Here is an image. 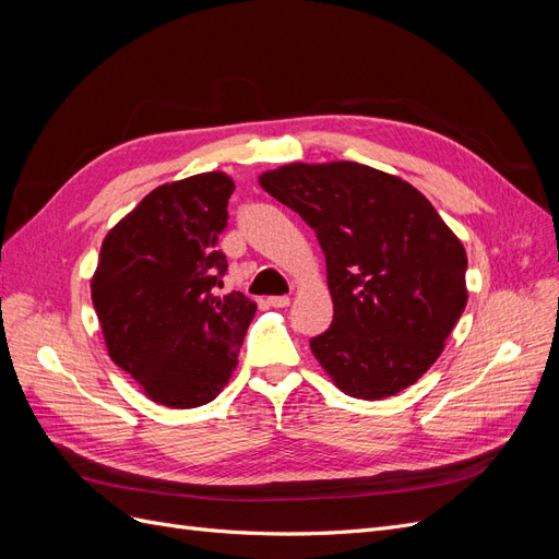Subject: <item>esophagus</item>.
Here are the masks:
<instances>
[{"label":"esophagus","instance_id":"esophagus-1","mask_svg":"<svg viewBox=\"0 0 559 559\" xmlns=\"http://www.w3.org/2000/svg\"><path fill=\"white\" fill-rule=\"evenodd\" d=\"M289 302H292L289 296H270L267 298V306H273V308H286Z\"/></svg>","mask_w":559,"mask_h":559}]
</instances>
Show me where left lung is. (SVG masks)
<instances>
[{
  "instance_id": "obj_1",
  "label": "left lung",
  "mask_w": 559,
  "mask_h": 559,
  "mask_svg": "<svg viewBox=\"0 0 559 559\" xmlns=\"http://www.w3.org/2000/svg\"><path fill=\"white\" fill-rule=\"evenodd\" d=\"M263 189L300 214L326 257L329 331L310 349L337 389L364 401L427 373L466 308V251L415 186L376 167L292 163Z\"/></svg>"
}]
</instances>
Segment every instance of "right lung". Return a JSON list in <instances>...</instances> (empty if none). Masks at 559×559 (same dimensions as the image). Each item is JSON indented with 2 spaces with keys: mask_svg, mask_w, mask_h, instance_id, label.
Here are the masks:
<instances>
[{
  "mask_svg": "<svg viewBox=\"0 0 559 559\" xmlns=\"http://www.w3.org/2000/svg\"><path fill=\"white\" fill-rule=\"evenodd\" d=\"M233 191L224 173L163 183L99 249L91 292L109 357L167 408L216 399L257 314L240 292L214 296L228 270L216 245Z\"/></svg>",
  "mask_w": 559,
  "mask_h": 559,
  "instance_id": "add662e5",
  "label": "right lung"
}]
</instances>
